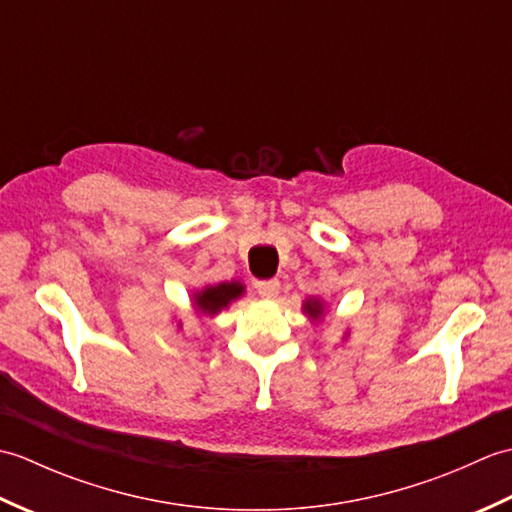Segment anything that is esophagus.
<instances>
[{"label": "esophagus", "instance_id": "1", "mask_svg": "<svg viewBox=\"0 0 512 512\" xmlns=\"http://www.w3.org/2000/svg\"><path fill=\"white\" fill-rule=\"evenodd\" d=\"M279 288H281L279 279H266V281H259V284H257L259 297H264V299H275L279 295Z\"/></svg>", "mask_w": 512, "mask_h": 512}]
</instances>
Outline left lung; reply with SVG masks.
Listing matches in <instances>:
<instances>
[{
  "label": "left lung",
  "instance_id": "8db88e82",
  "mask_svg": "<svg viewBox=\"0 0 512 512\" xmlns=\"http://www.w3.org/2000/svg\"><path fill=\"white\" fill-rule=\"evenodd\" d=\"M308 312H310V317H319V314H321V308H319V303L317 301H314V303H308Z\"/></svg>",
  "mask_w": 512,
  "mask_h": 512
}]
</instances>
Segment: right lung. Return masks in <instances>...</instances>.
Listing matches in <instances>:
<instances>
[{"label":"right lung","instance_id":"1","mask_svg":"<svg viewBox=\"0 0 512 512\" xmlns=\"http://www.w3.org/2000/svg\"><path fill=\"white\" fill-rule=\"evenodd\" d=\"M239 295H242V286L239 284H220L215 288H206L202 295H198V308L202 312H209V314H215L217 310L226 308L228 303H231L233 299H237Z\"/></svg>","mask_w":512,"mask_h":512}]
</instances>
